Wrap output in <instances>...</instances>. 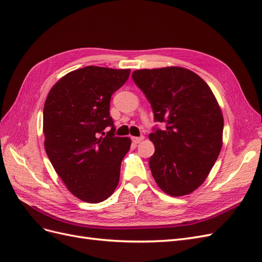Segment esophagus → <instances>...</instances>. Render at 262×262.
Segmentation results:
<instances>
[{"instance_id":"34e87169","label":"esophagus","mask_w":262,"mask_h":262,"mask_svg":"<svg viewBox=\"0 0 262 262\" xmlns=\"http://www.w3.org/2000/svg\"><path fill=\"white\" fill-rule=\"evenodd\" d=\"M144 140V137L143 136H141V137H134V138H132V141L134 142V143H140V142H142Z\"/></svg>"}]
</instances>
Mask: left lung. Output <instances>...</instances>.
Returning <instances> with one entry per match:
<instances>
[{"mask_svg": "<svg viewBox=\"0 0 262 262\" xmlns=\"http://www.w3.org/2000/svg\"><path fill=\"white\" fill-rule=\"evenodd\" d=\"M134 83L153 109L154 128L149 140L152 175L165 193L189 194L203 184L222 148L224 120L209 85L192 71L169 67L138 70Z\"/></svg>", "mask_w": 262, "mask_h": 262, "instance_id": "left-lung-1", "label": "left lung"}]
</instances>
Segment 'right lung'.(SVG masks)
<instances>
[{
  "instance_id": "right-lung-1",
  "label": "right lung",
  "mask_w": 262,
  "mask_h": 262,
  "mask_svg": "<svg viewBox=\"0 0 262 262\" xmlns=\"http://www.w3.org/2000/svg\"><path fill=\"white\" fill-rule=\"evenodd\" d=\"M129 75V69L85 67L63 76L47 96L46 153L67 188L85 202L105 201L118 186L131 140L115 137L109 109ZM107 126L112 129L105 136Z\"/></svg>"
}]
</instances>
